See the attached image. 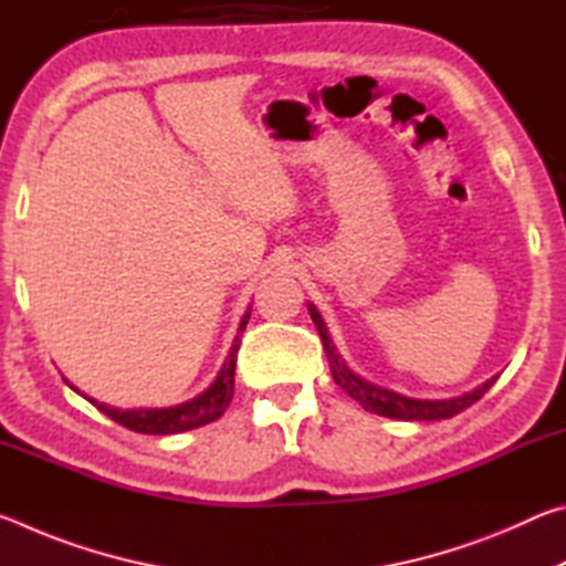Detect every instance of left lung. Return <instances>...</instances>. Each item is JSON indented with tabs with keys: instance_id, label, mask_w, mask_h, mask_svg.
Masks as SVG:
<instances>
[{
	"instance_id": "8db88e82",
	"label": "left lung",
	"mask_w": 566,
	"mask_h": 566,
	"mask_svg": "<svg viewBox=\"0 0 566 566\" xmlns=\"http://www.w3.org/2000/svg\"><path fill=\"white\" fill-rule=\"evenodd\" d=\"M310 306V314H312V322L317 324V332L322 337L324 344V352H327V361H329V369H332V377L337 385L347 391L352 399H357L359 405L367 409V411H375L379 417H389V419H401V421H437V419H449L459 415V411L472 407L474 401L482 399L490 387L494 385L500 375L486 379L484 385H479L476 389L467 391L462 397H452V399H415V397H405L399 395V391H391L385 389L379 385H371L364 377H359L357 371L349 369V364L342 359V354L334 347V342L329 337V329L327 324H324L319 310L314 304H306Z\"/></svg>"
}]
</instances>
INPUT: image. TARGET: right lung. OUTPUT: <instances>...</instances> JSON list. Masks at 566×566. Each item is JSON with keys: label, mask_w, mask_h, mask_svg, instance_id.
Instances as JSON below:
<instances>
[{"label": "right lung", "mask_w": 566, "mask_h": 566, "mask_svg": "<svg viewBox=\"0 0 566 566\" xmlns=\"http://www.w3.org/2000/svg\"><path fill=\"white\" fill-rule=\"evenodd\" d=\"M249 312H252V304L247 306L242 319H239L234 342H232V347H229L222 369L217 371L212 385H209L202 395H197L195 399H187L175 407H159V409H151V407L119 409V407L104 405V401H97L92 397H84V399H90L92 405L102 411V415H107L109 419L119 421L122 427H127V429H132V432H139V434H179V432H189V429L209 424V421L222 417L229 407V401H232L237 352H239V342H242V332L249 322ZM66 385H70V381H66ZM70 387L76 391V395H82V391L74 385H70Z\"/></svg>", "instance_id": "add662e5"}]
</instances>
